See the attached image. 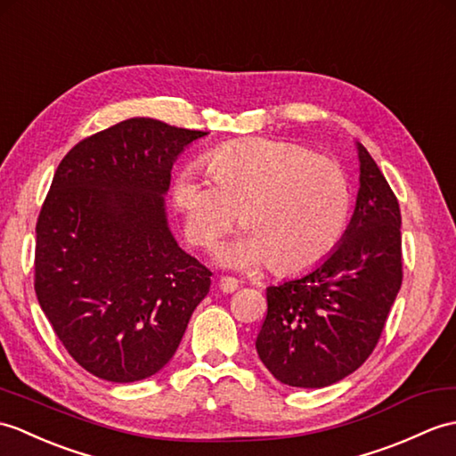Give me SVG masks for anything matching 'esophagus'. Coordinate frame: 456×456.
Wrapping results in <instances>:
<instances>
[{"mask_svg":"<svg viewBox=\"0 0 456 456\" xmlns=\"http://www.w3.org/2000/svg\"><path fill=\"white\" fill-rule=\"evenodd\" d=\"M237 288H239V281L235 278H231V276L219 278V289L224 293H232Z\"/></svg>","mask_w":456,"mask_h":456,"instance_id":"esophagus-1","label":"esophagus"}]
</instances>
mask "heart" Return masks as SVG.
Masks as SVG:
<instances>
[{"instance_id":"1","label":"heart","mask_w":456,"mask_h":456,"mask_svg":"<svg viewBox=\"0 0 456 456\" xmlns=\"http://www.w3.org/2000/svg\"><path fill=\"white\" fill-rule=\"evenodd\" d=\"M178 171L171 200L190 245L208 248L235 224L245 231L221 248L225 264H270L283 276L313 270L340 245L352 214V190L342 167L309 147L285 140L231 142Z\"/></svg>"}]
</instances>
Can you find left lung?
Returning <instances> with one entry per match:
<instances>
[{
	"instance_id": "8db88e82",
	"label": "left lung",
	"mask_w": 456,
	"mask_h": 456,
	"mask_svg": "<svg viewBox=\"0 0 456 456\" xmlns=\"http://www.w3.org/2000/svg\"><path fill=\"white\" fill-rule=\"evenodd\" d=\"M354 217L338 248L297 280L270 285L256 352L280 383L322 388L365 363L402 285L400 208L362 143Z\"/></svg>"
}]
</instances>
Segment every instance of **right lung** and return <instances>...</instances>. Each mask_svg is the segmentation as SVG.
<instances>
[{
  "instance_id": "1",
  "label": "right lung",
  "mask_w": 456,
  "mask_h": 456,
  "mask_svg": "<svg viewBox=\"0 0 456 456\" xmlns=\"http://www.w3.org/2000/svg\"><path fill=\"white\" fill-rule=\"evenodd\" d=\"M208 132L130 118L85 137L56 168L37 221L35 291L68 354L134 383L163 369L211 272L176 245L163 194Z\"/></svg>"
}]
</instances>
